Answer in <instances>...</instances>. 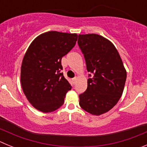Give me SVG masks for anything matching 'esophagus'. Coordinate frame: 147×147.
<instances>
[{
  "label": "esophagus",
  "mask_w": 147,
  "mask_h": 147,
  "mask_svg": "<svg viewBox=\"0 0 147 147\" xmlns=\"http://www.w3.org/2000/svg\"><path fill=\"white\" fill-rule=\"evenodd\" d=\"M76 80H77V78H76V77H74V79H72V81H73V83H74V84H75V82H76Z\"/></svg>",
  "instance_id": "34e87169"
}]
</instances>
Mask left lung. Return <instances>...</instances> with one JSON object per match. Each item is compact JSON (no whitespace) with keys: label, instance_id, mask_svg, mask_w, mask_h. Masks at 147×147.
Listing matches in <instances>:
<instances>
[{"label":"left lung","instance_id":"1","mask_svg":"<svg viewBox=\"0 0 147 147\" xmlns=\"http://www.w3.org/2000/svg\"><path fill=\"white\" fill-rule=\"evenodd\" d=\"M78 45L84 54L87 70L92 77L80 94V105L94 115L108 112L121 96L127 71L113 44L101 35L80 34ZM90 77L91 74H89Z\"/></svg>","mask_w":147,"mask_h":147}]
</instances>
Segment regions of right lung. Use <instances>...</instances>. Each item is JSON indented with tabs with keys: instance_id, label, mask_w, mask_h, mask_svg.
Wrapping results in <instances>:
<instances>
[{
	"instance_id": "1",
	"label": "right lung",
	"mask_w": 147,
	"mask_h": 147,
	"mask_svg": "<svg viewBox=\"0 0 147 147\" xmlns=\"http://www.w3.org/2000/svg\"><path fill=\"white\" fill-rule=\"evenodd\" d=\"M76 34L48 32L32 41L23 59L20 82L34 108L43 113L57 110L71 85L61 73V59L74 47Z\"/></svg>"
}]
</instances>
